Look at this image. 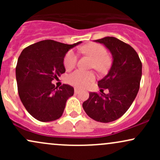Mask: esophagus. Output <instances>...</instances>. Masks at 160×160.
<instances>
[{
	"label": "esophagus",
	"mask_w": 160,
	"mask_h": 160,
	"mask_svg": "<svg viewBox=\"0 0 160 160\" xmlns=\"http://www.w3.org/2000/svg\"><path fill=\"white\" fill-rule=\"evenodd\" d=\"M74 92H75V94H78V93L80 92V90L76 88V89H74Z\"/></svg>",
	"instance_id": "obj_1"
}]
</instances>
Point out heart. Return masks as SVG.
I'll use <instances>...</instances> for the list:
<instances>
[{
	"instance_id": "heart-1",
	"label": "heart",
	"mask_w": 160,
	"mask_h": 160,
	"mask_svg": "<svg viewBox=\"0 0 160 160\" xmlns=\"http://www.w3.org/2000/svg\"><path fill=\"white\" fill-rule=\"evenodd\" d=\"M82 52L89 55L93 58L92 68H95L99 71H106L111 65V58L108 56L107 49L102 44L95 43H89L80 48ZM78 56L74 50L66 53L64 58V66L66 70L73 69L77 65ZM95 79V74L92 71H84L77 70L68 78V81L71 85L77 88H84L89 86Z\"/></svg>"
}]
</instances>
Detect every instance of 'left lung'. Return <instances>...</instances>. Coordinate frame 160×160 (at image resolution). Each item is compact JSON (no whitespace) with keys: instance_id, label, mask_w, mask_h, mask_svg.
Wrapping results in <instances>:
<instances>
[{"instance_id":"1","label":"left lung","mask_w":160,"mask_h":160,"mask_svg":"<svg viewBox=\"0 0 160 160\" xmlns=\"http://www.w3.org/2000/svg\"><path fill=\"white\" fill-rule=\"evenodd\" d=\"M95 41L111 51L113 63L108 74L98 82L102 93L89 92L82 108L95 121L113 122L122 117L135 100L140 88L142 63L136 51L117 38L106 37ZM104 89L109 92L105 94Z\"/></svg>"}]
</instances>
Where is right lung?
<instances>
[{
	"label": "right lung",
	"instance_id": "1",
	"mask_svg": "<svg viewBox=\"0 0 160 160\" xmlns=\"http://www.w3.org/2000/svg\"><path fill=\"white\" fill-rule=\"evenodd\" d=\"M80 43L69 45L45 40L28 46L20 54L16 68L18 92L24 107L36 120L50 122L62 117L74 88L68 84L56 87L52 81L65 72L66 52Z\"/></svg>",
	"mask_w": 160,
	"mask_h": 160
}]
</instances>
